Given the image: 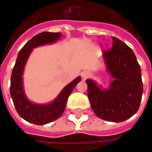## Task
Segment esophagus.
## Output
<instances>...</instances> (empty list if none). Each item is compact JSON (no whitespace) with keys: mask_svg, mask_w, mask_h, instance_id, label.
Instances as JSON below:
<instances>
[{"mask_svg":"<svg viewBox=\"0 0 152 152\" xmlns=\"http://www.w3.org/2000/svg\"><path fill=\"white\" fill-rule=\"evenodd\" d=\"M81 76H82L83 79L86 80V78L89 76V73L88 72H83L81 73Z\"/></svg>","mask_w":152,"mask_h":152,"instance_id":"1","label":"esophagus"}]
</instances>
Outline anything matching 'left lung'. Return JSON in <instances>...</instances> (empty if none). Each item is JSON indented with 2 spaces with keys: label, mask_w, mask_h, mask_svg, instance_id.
Listing matches in <instances>:
<instances>
[{
  "label": "left lung",
  "mask_w": 152,
  "mask_h": 152,
  "mask_svg": "<svg viewBox=\"0 0 152 152\" xmlns=\"http://www.w3.org/2000/svg\"><path fill=\"white\" fill-rule=\"evenodd\" d=\"M112 47L103 52L108 72L113 78L108 89H102L87 79L88 98L97 116L111 122H122L140 107L143 86L141 68L134 51L122 40L112 37Z\"/></svg>",
  "instance_id": "8db88e82"
}]
</instances>
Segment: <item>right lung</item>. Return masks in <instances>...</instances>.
Listing matches in <instances>:
<instances>
[{"label": "right lung", "mask_w": 152, "mask_h": 152, "mask_svg": "<svg viewBox=\"0 0 152 152\" xmlns=\"http://www.w3.org/2000/svg\"><path fill=\"white\" fill-rule=\"evenodd\" d=\"M62 37L60 32L44 31L36 35L28 40L21 49L13 68L10 79V96L16 111L23 119L32 124L42 125L48 124L59 118L65 110L67 99L74 87L80 81V76L63 89L53 102L48 104H36L30 102L25 95L23 86V73L24 66L32 50L46 44L54 43Z\"/></svg>", "instance_id": "1"}]
</instances>
